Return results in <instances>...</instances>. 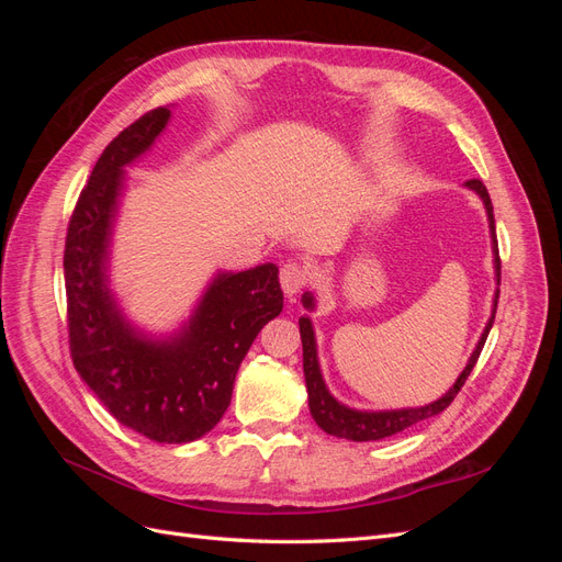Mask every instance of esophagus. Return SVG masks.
I'll return each mask as SVG.
<instances>
[{"label": "esophagus", "instance_id": "obj_1", "mask_svg": "<svg viewBox=\"0 0 562 562\" xmlns=\"http://www.w3.org/2000/svg\"><path fill=\"white\" fill-rule=\"evenodd\" d=\"M304 281H307V271H304V267H300L297 262H288L281 267V288L285 295L293 297L295 293H300Z\"/></svg>", "mask_w": 562, "mask_h": 562}]
</instances>
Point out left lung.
Here are the masks:
<instances>
[{"label":"left lung","mask_w":562,"mask_h":562,"mask_svg":"<svg viewBox=\"0 0 562 562\" xmlns=\"http://www.w3.org/2000/svg\"><path fill=\"white\" fill-rule=\"evenodd\" d=\"M467 190L475 192L481 196L485 213H487V225H490V241H492V265H495V281H497V291L495 297H492V314L485 323V328L481 333L479 345H475L473 353L469 356L467 368L459 372V378L454 384L446 391L443 396L427 403V405H417V407H398V411H356V407H349L345 403H339L326 386V380H323V372L318 366V349H316V335L312 318L304 314L300 316V337H302V366H304V382H307V394H310V413L318 427L337 438H347L356 440V443H363V440H382L394 434H401L403 429L413 427V424L429 419L438 413H443L446 407L452 403L457 396V391L464 386L467 378L471 375V370L479 361V356L483 351V345L487 339V333L495 323V312H497V300H499V248H497V234H495V215H492V201L485 190V184L481 180H467L464 182ZM302 304L307 312L316 310V297L312 291H304Z\"/></svg>","instance_id":"8db88e82"}]
</instances>
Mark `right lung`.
<instances>
[{"label":"right lung","instance_id":"1","mask_svg":"<svg viewBox=\"0 0 562 562\" xmlns=\"http://www.w3.org/2000/svg\"><path fill=\"white\" fill-rule=\"evenodd\" d=\"M171 122L157 108L105 147L77 201L65 241L70 351L79 378L124 427L157 443H192L223 419L252 339L283 310L277 265L217 271L173 333L133 323L112 291V236L126 168Z\"/></svg>","mask_w":562,"mask_h":562}]
</instances>
